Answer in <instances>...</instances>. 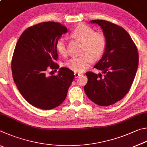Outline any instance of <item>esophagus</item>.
Instances as JSON below:
<instances>
[{
	"mask_svg": "<svg viewBox=\"0 0 147 147\" xmlns=\"http://www.w3.org/2000/svg\"><path fill=\"white\" fill-rule=\"evenodd\" d=\"M80 75H81L80 74L77 73V72H75V73H74V76H75V78H78V77H79V76H80Z\"/></svg>",
	"mask_w": 147,
	"mask_h": 147,
	"instance_id": "obj_1",
	"label": "esophagus"
}]
</instances>
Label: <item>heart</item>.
I'll use <instances>...</instances> for the list:
<instances>
[{
	"label": "heart",
	"mask_w": 147,
	"mask_h": 147,
	"mask_svg": "<svg viewBox=\"0 0 147 147\" xmlns=\"http://www.w3.org/2000/svg\"><path fill=\"white\" fill-rule=\"evenodd\" d=\"M71 36L82 41L81 55L72 57L64 65L75 72H81L94 62V58L101 57L106 47V38L103 33L94 32L92 28L85 24L78 25L71 32ZM56 50L61 55L66 53L65 38H59L56 42Z\"/></svg>",
	"instance_id": "b5f03b06"
}]
</instances>
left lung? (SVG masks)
Returning a JSON list of instances; mask_svg holds the SVG:
<instances>
[{
  "instance_id": "1",
  "label": "left lung",
  "mask_w": 147,
  "mask_h": 147,
  "mask_svg": "<svg viewBox=\"0 0 147 147\" xmlns=\"http://www.w3.org/2000/svg\"><path fill=\"white\" fill-rule=\"evenodd\" d=\"M90 22L100 26L106 38L105 53L94 66L104 76L86 72L88 83L84 90L92 102L107 107L121 100L130 90L138 67V48L128 32L119 26L105 20Z\"/></svg>"
}]
</instances>
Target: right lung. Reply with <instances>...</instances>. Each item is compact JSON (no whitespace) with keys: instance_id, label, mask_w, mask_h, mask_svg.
Listing matches in <instances>:
<instances>
[{"instance_id":"right-lung-1","label":"right lung","mask_w":147,"mask_h":147,"mask_svg":"<svg viewBox=\"0 0 147 147\" xmlns=\"http://www.w3.org/2000/svg\"><path fill=\"white\" fill-rule=\"evenodd\" d=\"M67 30L59 22H42L27 28L17 41L11 60L13 78L20 93L33 107L51 110L66 99L74 72L63 67L58 75L48 76L46 71L59 68L55 63L56 42Z\"/></svg>"}]
</instances>
